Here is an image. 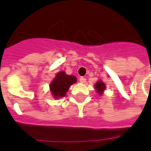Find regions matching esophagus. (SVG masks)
<instances>
[{
    "label": "esophagus",
    "instance_id": "34e87169",
    "mask_svg": "<svg viewBox=\"0 0 151 151\" xmlns=\"http://www.w3.org/2000/svg\"><path fill=\"white\" fill-rule=\"evenodd\" d=\"M79 81H80L81 83H85V82H86V79L85 78H83V77H81V78H79Z\"/></svg>",
    "mask_w": 151,
    "mask_h": 151
}]
</instances>
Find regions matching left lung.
<instances>
[{"label": "left lung", "mask_w": 151, "mask_h": 151, "mask_svg": "<svg viewBox=\"0 0 151 151\" xmlns=\"http://www.w3.org/2000/svg\"><path fill=\"white\" fill-rule=\"evenodd\" d=\"M95 88L99 95H102V94H104V91L106 89V86L101 80H99V81L96 82V84L95 85Z\"/></svg>", "instance_id": "8db88e82"}]
</instances>
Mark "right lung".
<instances>
[{
	"mask_svg": "<svg viewBox=\"0 0 151 151\" xmlns=\"http://www.w3.org/2000/svg\"><path fill=\"white\" fill-rule=\"evenodd\" d=\"M77 82L75 76L68 75L65 72H59L50 84V91L55 99L65 97L72 84Z\"/></svg>",
	"mask_w": 151,
	"mask_h": 151,
	"instance_id": "1",
	"label": "right lung"
}]
</instances>
